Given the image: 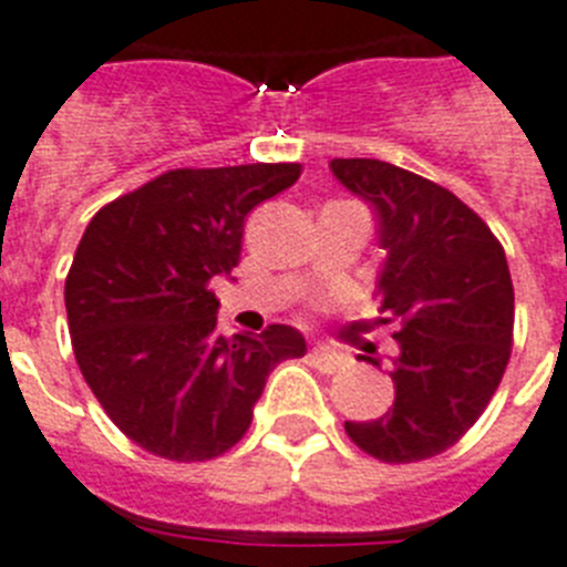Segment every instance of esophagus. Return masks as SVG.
<instances>
[{
    "mask_svg": "<svg viewBox=\"0 0 567 567\" xmlns=\"http://www.w3.org/2000/svg\"><path fill=\"white\" fill-rule=\"evenodd\" d=\"M311 357H313V365H317L319 371H324V373H333V371H339V368L344 365L342 353H337L333 348H324V344H317Z\"/></svg>",
    "mask_w": 567,
    "mask_h": 567,
    "instance_id": "1",
    "label": "esophagus"
}]
</instances>
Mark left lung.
I'll list each match as a JSON object with an SVG mask.
<instances>
[{"mask_svg": "<svg viewBox=\"0 0 567 567\" xmlns=\"http://www.w3.org/2000/svg\"><path fill=\"white\" fill-rule=\"evenodd\" d=\"M331 171L373 210L385 254L373 297L400 348L393 408L344 431L382 462L427 460L454 445L499 388L514 337L508 259L442 185L379 159H331Z\"/></svg>", "mask_w": 567, "mask_h": 567, "instance_id": "1", "label": "left lung"}]
</instances>
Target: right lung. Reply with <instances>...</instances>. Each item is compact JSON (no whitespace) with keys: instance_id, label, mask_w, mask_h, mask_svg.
<instances>
[{"instance_id":"1","label":"right lung","mask_w":567,"mask_h":567,"mask_svg":"<svg viewBox=\"0 0 567 567\" xmlns=\"http://www.w3.org/2000/svg\"><path fill=\"white\" fill-rule=\"evenodd\" d=\"M302 167H182L93 216L65 279L79 371L127 440L202 462L243 440L265 379L302 357L290 324L216 331L214 277H230L245 216L288 190Z\"/></svg>"}]
</instances>
